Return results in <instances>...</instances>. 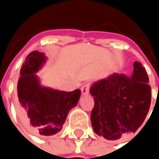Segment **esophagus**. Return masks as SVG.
<instances>
[{
	"instance_id": "1",
	"label": "esophagus",
	"mask_w": 159,
	"mask_h": 159,
	"mask_svg": "<svg viewBox=\"0 0 159 159\" xmlns=\"http://www.w3.org/2000/svg\"><path fill=\"white\" fill-rule=\"evenodd\" d=\"M89 89H90V84H83L81 91H82V95H87L89 93Z\"/></svg>"
}]
</instances>
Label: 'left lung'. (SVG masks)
I'll return each mask as SVG.
<instances>
[{
	"mask_svg": "<svg viewBox=\"0 0 159 159\" xmlns=\"http://www.w3.org/2000/svg\"><path fill=\"white\" fill-rule=\"evenodd\" d=\"M143 65L134 61L128 77L114 73L90 88L95 106L91 112L94 132L107 140L134 134L143 124L151 103V87Z\"/></svg>",
	"mask_w": 159,
	"mask_h": 159,
	"instance_id": "1",
	"label": "left lung"
}]
</instances>
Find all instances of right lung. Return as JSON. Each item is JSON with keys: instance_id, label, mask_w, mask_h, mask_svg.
Returning a JSON list of instances; mask_svg holds the SVG:
<instances>
[{"instance_id": "right-lung-1", "label": "right lung", "mask_w": 159, "mask_h": 159, "mask_svg": "<svg viewBox=\"0 0 159 159\" xmlns=\"http://www.w3.org/2000/svg\"><path fill=\"white\" fill-rule=\"evenodd\" d=\"M43 52L32 51L23 63L17 84V110L22 120L37 134L59 133L71 109L77 105L81 91H60L42 86L36 75L46 62Z\"/></svg>"}]
</instances>
